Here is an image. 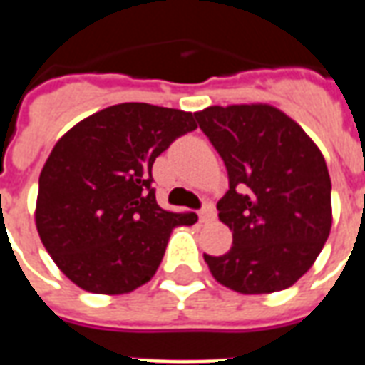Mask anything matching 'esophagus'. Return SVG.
I'll return each mask as SVG.
<instances>
[{"instance_id": "esophagus-1", "label": "esophagus", "mask_w": 365, "mask_h": 365, "mask_svg": "<svg viewBox=\"0 0 365 365\" xmlns=\"http://www.w3.org/2000/svg\"><path fill=\"white\" fill-rule=\"evenodd\" d=\"M215 219V207L211 203H205L203 209L199 211V221L201 222H211Z\"/></svg>"}]
</instances>
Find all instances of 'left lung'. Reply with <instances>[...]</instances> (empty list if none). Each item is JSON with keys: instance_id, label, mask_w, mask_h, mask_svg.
Masks as SVG:
<instances>
[{"instance_id": "1", "label": "left lung", "mask_w": 365, "mask_h": 365, "mask_svg": "<svg viewBox=\"0 0 365 365\" xmlns=\"http://www.w3.org/2000/svg\"><path fill=\"white\" fill-rule=\"evenodd\" d=\"M195 119L229 174L217 209L232 246L222 256L205 254L207 266L238 293L287 289L313 266L332 225L321 150L272 105H215Z\"/></svg>"}]
</instances>
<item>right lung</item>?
I'll return each mask as SVG.
<instances>
[{
  "instance_id": "1",
  "label": "right lung",
  "mask_w": 365,
  "mask_h": 365,
  "mask_svg": "<svg viewBox=\"0 0 365 365\" xmlns=\"http://www.w3.org/2000/svg\"><path fill=\"white\" fill-rule=\"evenodd\" d=\"M191 113L148 103L97 111L52 148L38 178L36 230L70 282L120 295L156 274L174 227L195 213L156 203L152 164L175 138L195 130Z\"/></svg>"
}]
</instances>
